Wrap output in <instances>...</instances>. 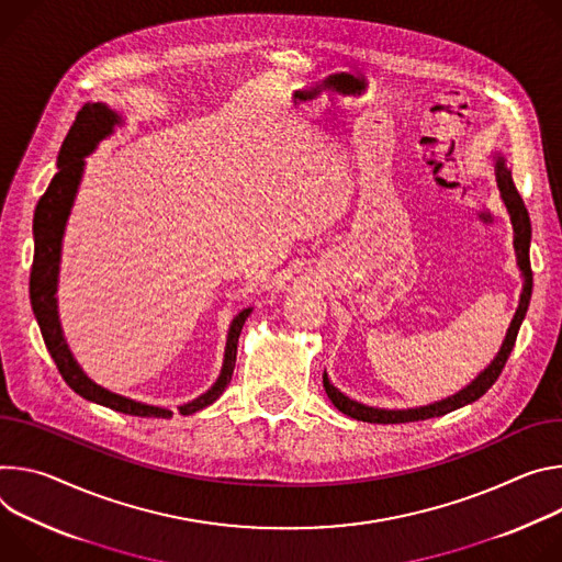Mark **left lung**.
<instances>
[{
  "instance_id": "obj_1",
  "label": "left lung",
  "mask_w": 562,
  "mask_h": 562,
  "mask_svg": "<svg viewBox=\"0 0 562 562\" xmlns=\"http://www.w3.org/2000/svg\"><path fill=\"white\" fill-rule=\"evenodd\" d=\"M495 180H497V187H501V196H503V201L509 210L512 223H514V245H516V255H518V266H520L522 277H525L520 305L516 310V317L512 322V328L507 333V339H505L501 352H497V357L493 359V363L484 372H480V378L475 382H471L458 395H453L449 400H442V402L428 404V406H422V408H408V411H384V408H372V406H363L359 402H352L328 382V375L324 372V389H326L330 402L344 415L355 417L359 422H370V424H404V422H419V419H428V417H440V415H447L456 408H462V406L480 400L495 384V380L501 378V372H503V368H505V363H507V359H509V355L516 346L520 324L527 315V307H529V301H531V290H533V272H531V263H529V243H531L529 212L525 207L522 196L516 190L512 171L507 169L503 158H497V162H495Z\"/></svg>"
}]
</instances>
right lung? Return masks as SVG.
Masks as SVG:
<instances>
[{"mask_svg": "<svg viewBox=\"0 0 562 562\" xmlns=\"http://www.w3.org/2000/svg\"><path fill=\"white\" fill-rule=\"evenodd\" d=\"M120 117L111 109H106L100 102L85 104L76 122L71 124V130L61 143L59 156H57V173L53 176L48 190L42 194L35 207L33 216V236H35V255H33V266H31V279H29V294H31V305L35 319L42 330V339L59 370L61 380H65L80 397L95 402L100 406H106L111 411L124 413V415H138V417H171L173 413L167 408L158 406H147L127 397L113 395L98 384H93L76 359L71 357L65 337H61L59 322H57V299H55V288H57V266H59V245H61V234H65V225L78 192V184L82 178L85 169V156L95 149V145L113 132V124H117ZM252 310L245 307L243 313L236 315V319L229 326L227 335V346H225V361L221 368V378L216 384L194 402L184 404L178 408L180 415H192L210 404H214L223 391L227 389L232 372L236 366V346H238V335L243 330L245 319L249 317Z\"/></svg>", "mask_w": 562, "mask_h": 562, "instance_id": "obj_1", "label": "right lung"}]
</instances>
